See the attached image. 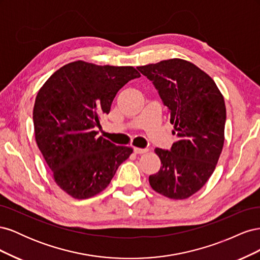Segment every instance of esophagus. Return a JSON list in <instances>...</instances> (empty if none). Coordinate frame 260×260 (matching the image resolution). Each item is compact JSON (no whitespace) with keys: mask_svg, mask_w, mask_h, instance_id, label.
<instances>
[{"mask_svg":"<svg viewBox=\"0 0 260 260\" xmlns=\"http://www.w3.org/2000/svg\"><path fill=\"white\" fill-rule=\"evenodd\" d=\"M133 151L136 154H144L147 152V148H140V147H133Z\"/></svg>","mask_w":260,"mask_h":260,"instance_id":"1","label":"esophagus"}]
</instances>
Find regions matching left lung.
Returning <instances> with one entry per match:
<instances>
[{"label":"left lung","mask_w":260,"mask_h":260,"mask_svg":"<svg viewBox=\"0 0 260 260\" xmlns=\"http://www.w3.org/2000/svg\"><path fill=\"white\" fill-rule=\"evenodd\" d=\"M158 91L167 107L172 135L170 151L155 148L161 166L148 177L157 193L184 200L206 184L224 143L225 105L215 81L192 62L172 58L137 67Z\"/></svg>","instance_id":"1"}]
</instances>
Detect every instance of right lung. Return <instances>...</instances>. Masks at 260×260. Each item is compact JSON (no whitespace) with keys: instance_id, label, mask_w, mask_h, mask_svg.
<instances>
[{"instance_id":"1","label":"right lung","mask_w":260,"mask_h":260,"mask_svg":"<svg viewBox=\"0 0 260 260\" xmlns=\"http://www.w3.org/2000/svg\"><path fill=\"white\" fill-rule=\"evenodd\" d=\"M140 74L132 66H99L83 60L56 70L39 90L35 136L56 184L77 200L90 199L111 183L133 149L98 137L100 116L117 92Z\"/></svg>"}]
</instances>
